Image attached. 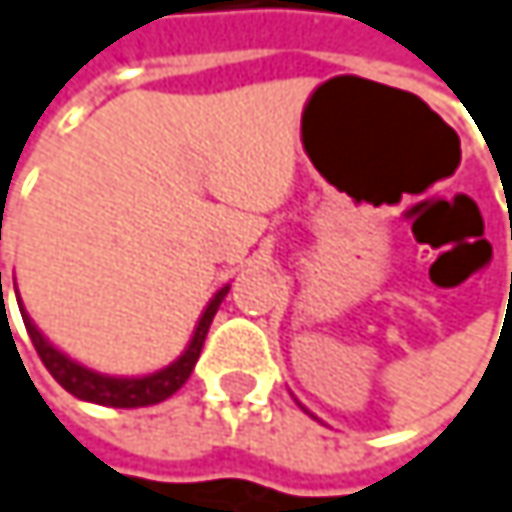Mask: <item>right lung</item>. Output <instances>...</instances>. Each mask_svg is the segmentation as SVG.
I'll return each mask as SVG.
<instances>
[{
    "mask_svg": "<svg viewBox=\"0 0 512 512\" xmlns=\"http://www.w3.org/2000/svg\"><path fill=\"white\" fill-rule=\"evenodd\" d=\"M0 293H2V275H0ZM225 293H228V287H222V290L210 299V305H207V311H204V317H201V323H198V329H195V335H192V341H189L186 353L177 358L174 364H168L165 370H156V373H151V376H142V379H112V376H100V373H94V370H88V367H82V364L70 361L67 356H61L52 344H47V341H44V335L35 329V323L26 317V311H23V323H26V332H29V338H32V344H35L38 356H41V361H44V367L50 370L52 379H55L64 391H70V394H73V397H79V400L100 403V406L136 409V406H154V403H162L165 397H171V394H174L186 379H189V373H192L195 361H198V356H201V347H204L207 329H210V323H213V317H216V311H219V305H222Z\"/></svg>",
    "mask_w": 512,
    "mask_h": 512,
    "instance_id": "add662e5",
    "label": "right lung"
}]
</instances>
